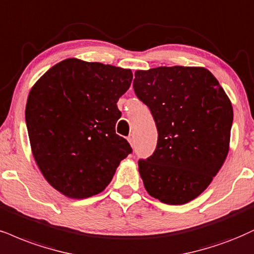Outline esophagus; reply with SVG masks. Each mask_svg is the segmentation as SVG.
Returning a JSON list of instances; mask_svg holds the SVG:
<instances>
[{
  "label": "esophagus",
  "mask_w": 254,
  "mask_h": 254,
  "mask_svg": "<svg viewBox=\"0 0 254 254\" xmlns=\"http://www.w3.org/2000/svg\"><path fill=\"white\" fill-rule=\"evenodd\" d=\"M128 142L130 143V146H132V147H134V145H135V140H134L133 134H130V135L128 136Z\"/></svg>",
  "instance_id": "esophagus-1"
}]
</instances>
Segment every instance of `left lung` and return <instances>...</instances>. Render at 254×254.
<instances>
[{
	"instance_id": "1",
	"label": "left lung",
	"mask_w": 254,
	"mask_h": 254,
	"mask_svg": "<svg viewBox=\"0 0 254 254\" xmlns=\"http://www.w3.org/2000/svg\"><path fill=\"white\" fill-rule=\"evenodd\" d=\"M134 75V92L158 129L154 153L139 160L143 185L161 202L183 205L207 189L226 159L232 103L206 68L158 67Z\"/></svg>"
}]
</instances>
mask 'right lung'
Masks as SVG:
<instances>
[{"label": "right lung", "mask_w": 254, "mask_h": 254, "mask_svg": "<svg viewBox=\"0 0 254 254\" xmlns=\"http://www.w3.org/2000/svg\"><path fill=\"white\" fill-rule=\"evenodd\" d=\"M130 69L67 59L43 74L26 106L34 159L59 192L84 199L102 192L132 153L115 133L117 102L129 88Z\"/></svg>", "instance_id": "add662e5"}]
</instances>
